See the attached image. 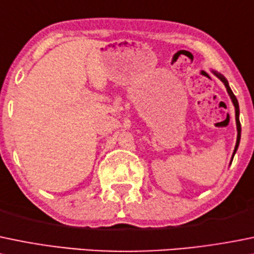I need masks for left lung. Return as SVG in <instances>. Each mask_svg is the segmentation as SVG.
<instances>
[{"label":"left lung","instance_id":"obj_1","mask_svg":"<svg viewBox=\"0 0 254 254\" xmlns=\"http://www.w3.org/2000/svg\"><path fill=\"white\" fill-rule=\"evenodd\" d=\"M211 72H212L213 74H215L216 77H217L218 79H220L221 82H222L223 84H225L226 89H227L228 95H230L231 100H232V103H233V107H235V113H236V125H237V141H236L235 150H233V155H232V160H233V156H235L236 151H237L238 145H240V140H241V123H240V107H238V100H237V98L235 97V94H233L232 90H231L230 85H228L227 79H226V78L223 77V75L221 74V73H217V72H216V70H211Z\"/></svg>","mask_w":254,"mask_h":254}]
</instances>
